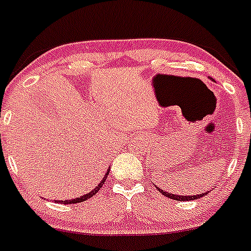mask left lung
Segmentation results:
<instances>
[{"label": "left lung", "instance_id": "1", "mask_svg": "<svg viewBox=\"0 0 251 251\" xmlns=\"http://www.w3.org/2000/svg\"><path fill=\"white\" fill-rule=\"evenodd\" d=\"M158 191L159 193H162L165 197L170 198V199H174V201H195V199H199V198L204 197L205 194H208L209 191H207V193H203V194H198V195H176V194H170L167 193V191L165 190H162V189H159V187H157Z\"/></svg>", "mask_w": 251, "mask_h": 251}]
</instances>
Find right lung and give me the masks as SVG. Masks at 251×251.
<instances>
[{"label":"right lung","instance_id":"1","mask_svg":"<svg viewBox=\"0 0 251 251\" xmlns=\"http://www.w3.org/2000/svg\"><path fill=\"white\" fill-rule=\"evenodd\" d=\"M108 172L109 171H107V174L104 175V177H103L102 181H100V184H98V186L94 187L93 190L90 191V193L85 194V195H81V197H79V198H75V199H73V201H69V199H67V201H57V203H61V204H75V203H81V201H88L89 198H92V197H93V195H96V194L98 193V191H100V189L103 186V184H104V181H106L107 175H108Z\"/></svg>","mask_w":251,"mask_h":251}]
</instances>
